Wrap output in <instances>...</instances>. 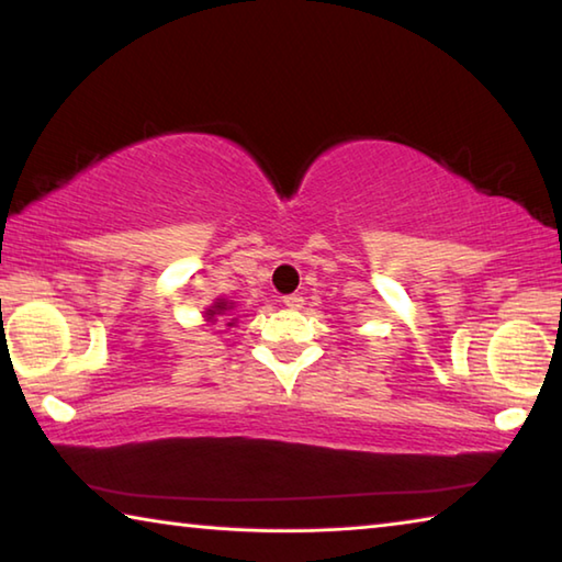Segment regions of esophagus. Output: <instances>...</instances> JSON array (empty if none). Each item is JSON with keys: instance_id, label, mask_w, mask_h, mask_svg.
Returning <instances> with one entry per match:
<instances>
[{"instance_id": "obj_1", "label": "esophagus", "mask_w": 562, "mask_h": 562, "mask_svg": "<svg viewBox=\"0 0 562 562\" xmlns=\"http://www.w3.org/2000/svg\"><path fill=\"white\" fill-rule=\"evenodd\" d=\"M282 302H284V307H290V310H300L304 300L300 297V294H284Z\"/></svg>"}]
</instances>
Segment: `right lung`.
<instances>
[{
	"mask_svg": "<svg viewBox=\"0 0 562 562\" xmlns=\"http://www.w3.org/2000/svg\"><path fill=\"white\" fill-rule=\"evenodd\" d=\"M225 310H231V304H227V302H217L213 310H207V319H213L215 315H223Z\"/></svg>",
	"mask_w": 562,
	"mask_h": 562,
	"instance_id": "obj_1",
	"label": "right lung"
}]
</instances>
